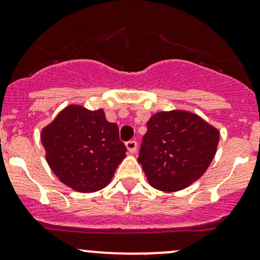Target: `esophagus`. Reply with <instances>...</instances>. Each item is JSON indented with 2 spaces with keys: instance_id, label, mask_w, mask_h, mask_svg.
Returning <instances> with one entry per match:
<instances>
[{
  "instance_id": "esophagus-1",
  "label": "esophagus",
  "mask_w": 260,
  "mask_h": 260,
  "mask_svg": "<svg viewBox=\"0 0 260 260\" xmlns=\"http://www.w3.org/2000/svg\"><path fill=\"white\" fill-rule=\"evenodd\" d=\"M125 147H127L128 152H129V153H136V151H137L138 144H137V142H136V141H129V142H127V143H125Z\"/></svg>"
}]
</instances>
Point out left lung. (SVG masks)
Listing matches in <instances>:
<instances>
[{
	"mask_svg": "<svg viewBox=\"0 0 260 260\" xmlns=\"http://www.w3.org/2000/svg\"><path fill=\"white\" fill-rule=\"evenodd\" d=\"M219 143V129L184 109L160 111L147 122L138 162L162 192H178L206 173Z\"/></svg>",
	"mask_w": 260,
	"mask_h": 260,
	"instance_id": "1",
	"label": "left lung"
}]
</instances>
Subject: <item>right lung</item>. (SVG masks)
<instances>
[{"mask_svg": "<svg viewBox=\"0 0 260 260\" xmlns=\"http://www.w3.org/2000/svg\"><path fill=\"white\" fill-rule=\"evenodd\" d=\"M118 125L106 119L102 108L81 105L64 107L41 131L46 160L56 177L71 189L93 193L111 183L124 159Z\"/></svg>", "mask_w": 260, "mask_h": 260, "instance_id": "add662e5", "label": "right lung"}]
</instances>
